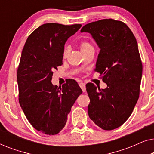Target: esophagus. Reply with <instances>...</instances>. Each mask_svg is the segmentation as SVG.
Here are the masks:
<instances>
[{
	"label": "esophagus",
	"instance_id": "1",
	"mask_svg": "<svg viewBox=\"0 0 154 154\" xmlns=\"http://www.w3.org/2000/svg\"><path fill=\"white\" fill-rule=\"evenodd\" d=\"M79 86L81 87V88L83 90V92H85L86 90V88H85V84L83 83H79Z\"/></svg>",
	"mask_w": 154,
	"mask_h": 154
}]
</instances>
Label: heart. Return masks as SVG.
I'll use <instances>...</instances> for the list:
<instances>
[{"instance_id":"heart-1","label":"heart","mask_w":154,"mask_h":154,"mask_svg":"<svg viewBox=\"0 0 154 154\" xmlns=\"http://www.w3.org/2000/svg\"><path fill=\"white\" fill-rule=\"evenodd\" d=\"M79 46H80V48H81V51L88 49V48H89L90 47H92V45L89 43V42L85 41H83L80 42ZM69 52V48H65L64 49V51H63V57H66L68 55Z\"/></svg>"}]
</instances>
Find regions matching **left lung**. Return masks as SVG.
I'll return each instance as SVG.
<instances>
[{"label":"left lung","instance_id":"1","mask_svg":"<svg viewBox=\"0 0 154 154\" xmlns=\"http://www.w3.org/2000/svg\"><path fill=\"white\" fill-rule=\"evenodd\" d=\"M81 31L90 33L100 48L94 71L107 85L105 89L86 85L88 115L102 129L114 130L130 116L140 96L142 63L137 43L125 23L112 19L89 23Z\"/></svg>","mask_w":154,"mask_h":154}]
</instances>
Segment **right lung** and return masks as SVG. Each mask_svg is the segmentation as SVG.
I'll list each match as a JSON object with an SVG mask.
<instances>
[{"label": "right lung", "instance_id": "obj_1", "mask_svg": "<svg viewBox=\"0 0 154 154\" xmlns=\"http://www.w3.org/2000/svg\"><path fill=\"white\" fill-rule=\"evenodd\" d=\"M81 24H44L27 38L17 69L19 102L31 125L42 133L54 135L64 128L67 115L83 91L75 80L62 87L52 85V71L63 64L67 39Z\"/></svg>", "mask_w": 154, "mask_h": 154}]
</instances>
